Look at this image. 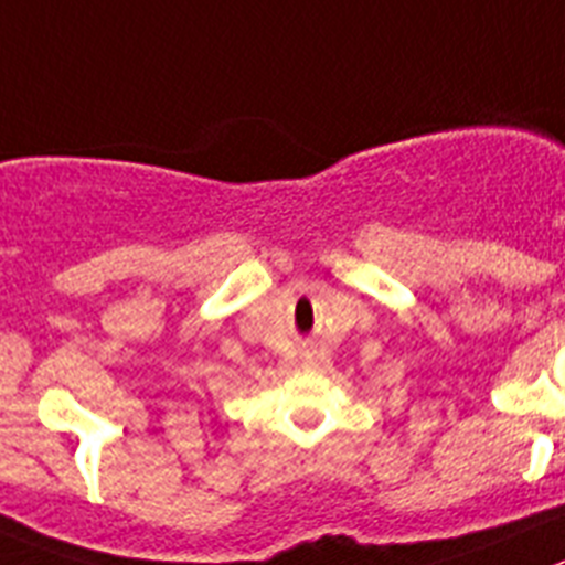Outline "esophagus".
<instances>
[{
	"label": "esophagus",
	"mask_w": 565,
	"mask_h": 565,
	"mask_svg": "<svg viewBox=\"0 0 565 565\" xmlns=\"http://www.w3.org/2000/svg\"><path fill=\"white\" fill-rule=\"evenodd\" d=\"M300 365H303V367L318 365V348H312V345L300 348Z\"/></svg>",
	"instance_id": "obj_1"
}]
</instances>
